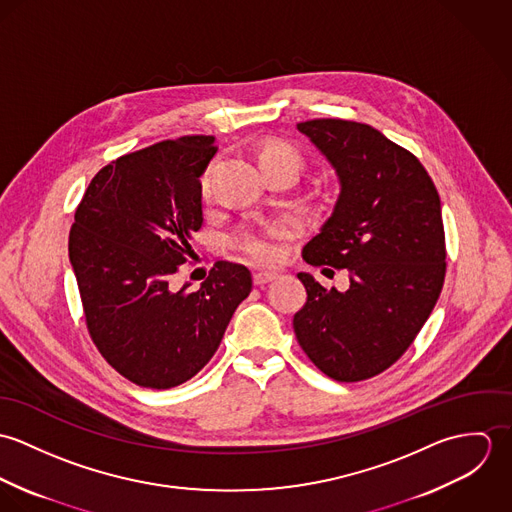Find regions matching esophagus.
<instances>
[{"mask_svg":"<svg viewBox=\"0 0 512 512\" xmlns=\"http://www.w3.org/2000/svg\"><path fill=\"white\" fill-rule=\"evenodd\" d=\"M276 278H278L276 272H256V274H254V284H256V286H266L268 282H272V280H276Z\"/></svg>","mask_w":512,"mask_h":512,"instance_id":"obj_1","label":"esophagus"}]
</instances>
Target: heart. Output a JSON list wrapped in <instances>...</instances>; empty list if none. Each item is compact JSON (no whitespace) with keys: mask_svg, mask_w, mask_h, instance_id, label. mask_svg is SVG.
Here are the masks:
<instances>
[{"mask_svg":"<svg viewBox=\"0 0 512 512\" xmlns=\"http://www.w3.org/2000/svg\"><path fill=\"white\" fill-rule=\"evenodd\" d=\"M260 161H288L293 167L299 165V155L290 144L284 142H274L270 146L264 147L260 153ZM209 175L201 179V187L207 193L209 191ZM284 232V226H274L266 230H244L238 236V248L254 262L258 264H272L280 258L282 248H280V234Z\"/></svg>","mask_w":512,"mask_h":512,"instance_id":"1","label":"heart"}]
</instances>
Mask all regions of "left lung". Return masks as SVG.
Masks as SVG:
<instances>
[{"label": "left lung", "instance_id": "obj_1", "mask_svg": "<svg viewBox=\"0 0 512 512\" xmlns=\"http://www.w3.org/2000/svg\"><path fill=\"white\" fill-rule=\"evenodd\" d=\"M333 165L341 193L303 248L311 266L349 272V290H325L311 274L293 315L295 337L321 372L339 382L394 365L428 321L445 278L439 195L414 153L372 126L321 118L297 124Z\"/></svg>", "mask_w": 512, "mask_h": 512}]
</instances>
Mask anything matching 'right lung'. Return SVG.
<instances>
[{
  "label": "right lung",
  "instance_id": "right-lung-1",
  "mask_svg": "<svg viewBox=\"0 0 512 512\" xmlns=\"http://www.w3.org/2000/svg\"><path fill=\"white\" fill-rule=\"evenodd\" d=\"M213 136H183L126 153L90 181L69 234L88 333L130 382L165 390L193 378L219 349L252 290L242 264L217 262L197 292L171 278L203 226L201 181Z\"/></svg>",
  "mask_w": 512,
  "mask_h": 512
}]
</instances>
